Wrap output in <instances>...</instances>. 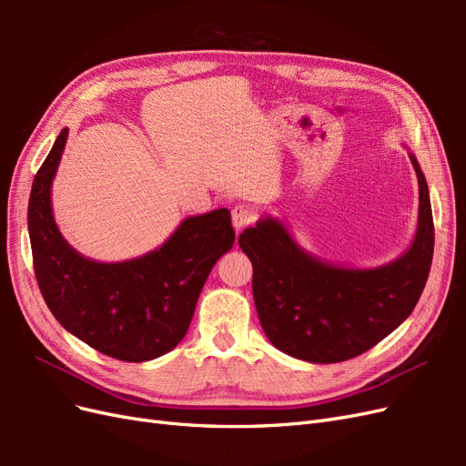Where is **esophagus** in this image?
I'll return each mask as SVG.
<instances>
[{
    "label": "esophagus",
    "mask_w": 466,
    "mask_h": 466,
    "mask_svg": "<svg viewBox=\"0 0 466 466\" xmlns=\"http://www.w3.org/2000/svg\"><path fill=\"white\" fill-rule=\"evenodd\" d=\"M231 216H233V225H235V229H237V231H243V229L247 228V225L255 223V219H257V211L252 209V208H248V206H245V204H238V206H235V208H233Z\"/></svg>",
    "instance_id": "1"
}]
</instances>
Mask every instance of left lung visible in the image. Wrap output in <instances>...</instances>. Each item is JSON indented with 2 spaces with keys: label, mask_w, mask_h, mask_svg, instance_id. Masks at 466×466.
<instances>
[{
  "label": "left lung",
  "mask_w": 466,
  "mask_h": 466,
  "mask_svg": "<svg viewBox=\"0 0 466 466\" xmlns=\"http://www.w3.org/2000/svg\"><path fill=\"white\" fill-rule=\"evenodd\" d=\"M420 208L414 241L377 268H346L309 255L274 218L238 237L252 262V295L262 330L284 354L311 363L356 358L410 317L430 276L433 218L426 177L410 153Z\"/></svg>",
  "instance_id": "8db88e82"
}]
</instances>
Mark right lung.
Wrapping results in <instances>:
<instances>
[{
	"mask_svg": "<svg viewBox=\"0 0 466 466\" xmlns=\"http://www.w3.org/2000/svg\"><path fill=\"white\" fill-rule=\"evenodd\" d=\"M67 142L60 132L38 168L29 198V237L42 298L62 327L96 351L149 361L185 338L196 301L221 255L231 250V211L187 218L147 255L95 262L69 245L52 216V180Z\"/></svg>",
	"mask_w": 466,
	"mask_h": 466,
	"instance_id": "1",
	"label": "right lung"
}]
</instances>
